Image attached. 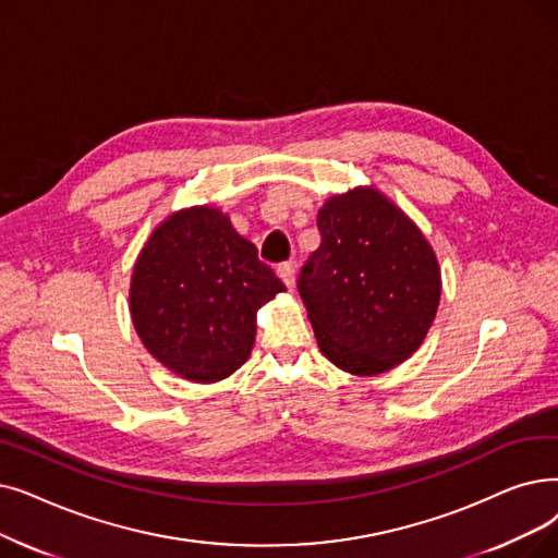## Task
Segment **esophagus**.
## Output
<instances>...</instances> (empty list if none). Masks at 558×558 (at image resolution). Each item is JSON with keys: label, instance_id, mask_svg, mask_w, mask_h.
Here are the masks:
<instances>
[{"label": "esophagus", "instance_id": "1", "mask_svg": "<svg viewBox=\"0 0 558 558\" xmlns=\"http://www.w3.org/2000/svg\"><path fill=\"white\" fill-rule=\"evenodd\" d=\"M278 276L280 280L287 284V289H294V282H296V269L292 262H282L278 264Z\"/></svg>", "mask_w": 558, "mask_h": 558}]
</instances>
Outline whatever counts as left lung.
Returning a JSON list of instances; mask_svg holds the SVG:
<instances>
[{"mask_svg": "<svg viewBox=\"0 0 558 558\" xmlns=\"http://www.w3.org/2000/svg\"><path fill=\"white\" fill-rule=\"evenodd\" d=\"M322 244L303 264L299 294L322 353L355 376L413 355L440 303V266L422 230L376 189L319 209Z\"/></svg>", "mask_w": 558, "mask_h": 558, "instance_id": "1", "label": "left lung"}]
</instances>
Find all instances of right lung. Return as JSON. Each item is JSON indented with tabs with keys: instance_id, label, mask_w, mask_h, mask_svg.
Here are the masks:
<instances>
[{
	"instance_id": "obj_1",
	"label": "right lung",
	"mask_w": 558,
	"mask_h": 558,
	"mask_svg": "<svg viewBox=\"0 0 558 558\" xmlns=\"http://www.w3.org/2000/svg\"><path fill=\"white\" fill-rule=\"evenodd\" d=\"M284 284L228 216L175 211L138 253L130 312L143 347L166 369L216 383L236 372L255 342L257 310Z\"/></svg>"
}]
</instances>
